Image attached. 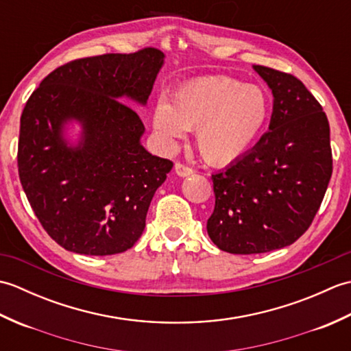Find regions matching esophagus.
<instances>
[{"instance_id": "1", "label": "esophagus", "mask_w": 351, "mask_h": 351, "mask_svg": "<svg viewBox=\"0 0 351 351\" xmlns=\"http://www.w3.org/2000/svg\"><path fill=\"white\" fill-rule=\"evenodd\" d=\"M175 171H176L178 176L187 178V176H190L193 173V169L184 166V164H181V162H175Z\"/></svg>"}]
</instances>
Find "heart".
<instances>
[{
    "label": "heart",
    "mask_w": 351,
    "mask_h": 351,
    "mask_svg": "<svg viewBox=\"0 0 351 351\" xmlns=\"http://www.w3.org/2000/svg\"><path fill=\"white\" fill-rule=\"evenodd\" d=\"M270 99L255 84L229 77H205L178 87L170 101L160 98L152 128L161 143L175 146L196 128V145L211 164H230L247 154L263 134Z\"/></svg>",
    "instance_id": "b5f03b06"
}]
</instances>
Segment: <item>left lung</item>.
I'll list each match as a JSON object with an SVG mask.
<instances>
[{"mask_svg": "<svg viewBox=\"0 0 351 351\" xmlns=\"http://www.w3.org/2000/svg\"><path fill=\"white\" fill-rule=\"evenodd\" d=\"M273 93L268 131L240 160L211 176L215 206L206 230L223 252L265 253L304 234L332 176L326 113L300 80L253 66Z\"/></svg>", "mask_w": 351, "mask_h": 351, "instance_id": "left-lung-1", "label": "left lung"}]
</instances>
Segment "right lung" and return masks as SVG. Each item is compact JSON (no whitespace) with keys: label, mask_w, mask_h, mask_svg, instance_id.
<instances>
[{"label":"right lung","mask_w":351,"mask_h":351,"mask_svg":"<svg viewBox=\"0 0 351 351\" xmlns=\"http://www.w3.org/2000/svg\"><path fill=\"white\" fill-rule=\"evenodd\" d=\"M162 64L155 48L80 58L51 72L27 101L19 180L43 229L66 250L114 255L143 234L173 162L146 151L145 125L125 101L146 106ZM73 123L80 132L71 141Z\"/></svg>","instance_id":"add662e5"}]
</instances>
